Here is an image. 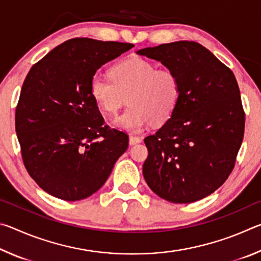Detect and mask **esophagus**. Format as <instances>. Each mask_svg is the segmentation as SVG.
Masks as SVG:
<instances>
[{
    "label": "esophagus",
    "instance_id": "34e87169",
    "mask_svg": "<svg viewBox=\"0 0 261 261\" xmlns=\"http://www.w3.org/2000/svg\"><path fill=\"white\" fill-rule=\"evenodd\" d=\"M141 138H139V137H136V136H130V138H129V144L131 145H136V144H139V143H141Z\"/></svg>",
    "mask_w": 261,
    "mask_h": 261
}]
</instances>
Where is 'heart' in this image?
<instances>
[{
    "mask_svg": "<svg viewBox=\"0 0 261 261\" xmlns=\"http://www.w3.org/2000/svg\"><path fill=\"white\" fill-rule=\"evenodd\" d=\"M90 94L109 115H116L124 103L129 108L113 123L118 129L140 132L151 120L163 123L177 107L180 82L173 69L160 68L140 57L115 65L110 77L96 73L91 79Z\"/></svg>",
    "mask_w": 261,
    "mask_h": 261,
    "instance_id": "b5f03b06",
    "label": "heart"
}]
</instances>
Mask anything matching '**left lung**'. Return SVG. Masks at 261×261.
Masks as SVG:
<instances>
[{
    "label": "left lung",
    "mask_w": 261,
    "mask_h": 261,
    "mask_svg": "<svg viewBox=\"0 0 261 261\" xmlns=\"http://www.w3.org/2000/svg\"><path fill=\"white\" fill-rule=\"evenodd\" d=\"M137 54L173 69L180 82L175 112L144 139V178L162 199L200 200L226 182L242 145L245 115L236 78L198 42L162 43Z\"/></svg>",
    "instance_id": "1"
}]
</instances>
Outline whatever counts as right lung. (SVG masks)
Here are the masks:
<instances>
[{"mask_svg":"<svg viewBox=\"0 0 261 261\" xmlns=\"http://www.w3.org/2000/svg\"><path fill=\"white\" fill-rule=\"evenodd\" d=\"M132 47L70 39L31 68L15 125L26 170L43 191L67 201L85 199L126 151L129 137L105 125L90 83L96 70Z\"/></svg>","mask_w":261,"mask_h":261,"instance_id":"right-lung-1","label":"right lung"}]
</instances>
